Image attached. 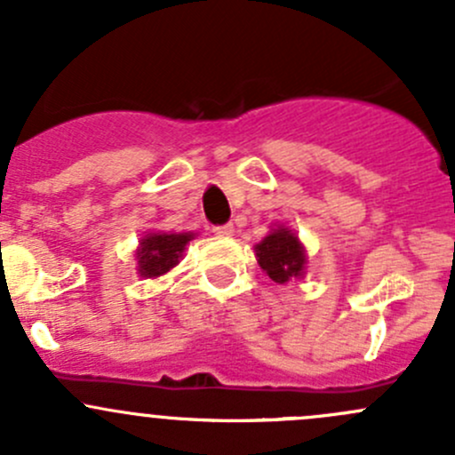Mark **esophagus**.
Here are the masks:
<instances>
[{
  "instance_id": "esophagus-1",
  "label": "esophagus",
  "mask_w": 455,
  "mask_h": 455,
  "mask_svg": "<svg viewBox=\"0 0 455 455\" xmlns=\"http://www.w3.org/2000/svg\"><path fill=\"white\" fill-rule=\"evenodd\" d=\"M212 232H214V236H219V238H229L234 234V228L232 226H217Z\"/></svg>"
}]
</instances>
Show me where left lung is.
<instances>
[{"label": "left lung", "mask_w": 455, "mask_h": 455, "mask_svg": "<svg viewBox=\"0 0 455 455\" xmlns=\"http://www.w3.org/2000/svg\"><path fill=\"white\" fill-rule=\"evenodd\" d=\"M254 251L260 269L274 283H296V280H302L304 274H307V250H304L298 234L291 228L284 226V223L271 228V232L260 243H256Z\"/></svg>", "instance_id": "1"}]
</instances>
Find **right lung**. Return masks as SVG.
<instances>
[{
	"instance_id": "obj_1",
	"label": "right lung",
	"mask_w": 455,
	"mask_h": 455,
	"mask_svg": "<svg viewBox=\"0 0 455 455\" xmlns=\"http://www.w3.org/2000/svg\"><path fill=\"white\" fill-rule=\"evenodd\" d=\"M196 236L195 232H147L135 250V271L142 278L156 280L180 265L186 245Z\"/></svg>"
}]
</instances>
